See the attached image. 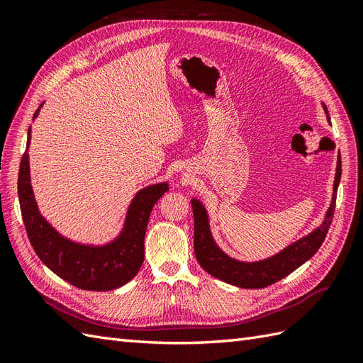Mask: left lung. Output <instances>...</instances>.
<instances>
[{
  "label": "left lung",
  "instance_id": "1",
  "mask_svg": "<svg viewBox=\"0 0 363 363\" xmlns=\"http://www.w3.org/2000/svg\"><path fill=\"white\" fill-rule=\"evenodd\" d=\"M328 116L327 107L324 106ZM340 180V157L337 160L335 188H333V199L330 208H328L327 216L321 227H318L313 233L303 238L298 242L292 244L291 247L280 251L277 256L271 259L256 262V263H244L235 259H230L224 252L216 247L208 230L207 213L203 204L199 200H191L192 212H194V251L195 257L199 260L203 269H206L211 276L235 284L239 288L245 289H259L267 288L269 284L281 280L283 277L289 276L292 271L301 267L306 260H309L315 252L323 245L325 235L330 228L335 206H336V194L337 184Z\"/></svg>",
  "mask_w": 363,
  "mask_h": 363
}]
</instances>
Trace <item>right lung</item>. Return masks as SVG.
<instances>
[{
  "mask_svg": "<svg viewBox=\"0 0 363 363\" xmlns=\"http://www.w3.org/2000/svg\"><path fill=\"white\" fill-rule=\"evenodd\" d=\"M39 113V108L35 118ZM30 144V130L27 148ZM168 191V184L142 189L131 201L125 228L106 247H86L62 238L38 211L30 184L28 152L21 159L18 195L27 236L45 265L72 286L84 291H112L133 279L144 262V239L152 207Z\"/></svg>",
  "mask_w": 363,
  "mask_h": 363,
  "instance_id": "obj_1",
  "label": "right lung"
}]
</instances>
